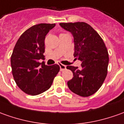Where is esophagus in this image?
Segmentation results:
<instances>
[{
    "instance_id": "obj_1",
    "label": "esophagus",
    "mask_w": 124,
    "mask_h": 124,
    "mask_svg": "<svg viewBox=\"0 0 124 124\" xmlns=\"http://www.w3.org/2000/svg\"><path fill=\"white\" fill-rule=\"evenodd\" d=\"M59 66H60V70L61 71H63L66 70V66H65V65H63V64H60V65H59Z\"/></svg>"
}]
</instances>
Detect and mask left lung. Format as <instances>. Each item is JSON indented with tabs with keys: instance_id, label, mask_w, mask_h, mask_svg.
<instances>
[{
	"instance_id": "obj_1",
	"label": "left lung",
	"mask_w": 124,
	"mask_h": 124,
	"mask_svg": "<svg viewBox=\"0 0 124 124\" xmlns=\"http://www.w3.org/2000/svg\"><path fill=\"white\" fill-rule=\"evenodd\" d=\"M60 25L73 35V56L82 61L80 68L67 66L73 76L67 86L79 96H91L102 86L107 74L109 54L106 46L99 34L86 23H61Z\"/></svg>"
}]
</instances>
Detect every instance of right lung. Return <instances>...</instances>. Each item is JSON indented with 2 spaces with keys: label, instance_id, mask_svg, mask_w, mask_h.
<instances>
[{
  "label": "right lung",
  "instance_id": "right-lung-1",
  "mask_svg": "<svg viewBox=\"0 0 124 124\" xmlns=\"http://www.w3.org/2000/svg\"><path fill=\"white\" fill-rule=\"evenodd\" d=\"M55 23H40L25 31L18 39L11 57L12 73L17 85L25 93L38 95L50 88L59 71L57 64L40 63L44 53V39Z\"/></svg>",
  "mask_w": 124,
  "mask_h": 124
}]
</instances>
